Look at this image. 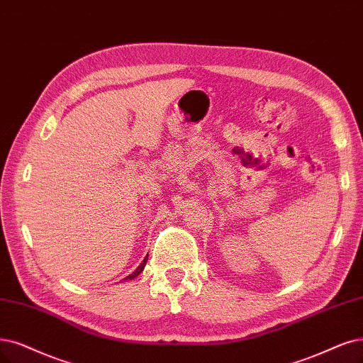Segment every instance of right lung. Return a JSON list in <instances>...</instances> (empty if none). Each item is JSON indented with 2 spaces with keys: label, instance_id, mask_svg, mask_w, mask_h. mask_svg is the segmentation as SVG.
Instances as JSON below:
<instances>
[{
  "label": "right lung",
  "instance_id": "add662e5",
  "mask_svg": "<svg viewBox=\"0 0 363 363\" xmlns=\"http://www.w3.org/2000/svg\"><path fill=\"white\" fill-rule=\"evenodd\" d=\"M146 260H147V256H146V257L143 259V262L140 263V266L138 267V269H136V271H134V272H133L131 275H128V277H127L125 279H133V278H136V277H138V275H139V274H140V272L143 271V267H145V264H146Z\"/></svg>",
  "mask_w": 363,
  "mask_h": 363
}]
</instances>
